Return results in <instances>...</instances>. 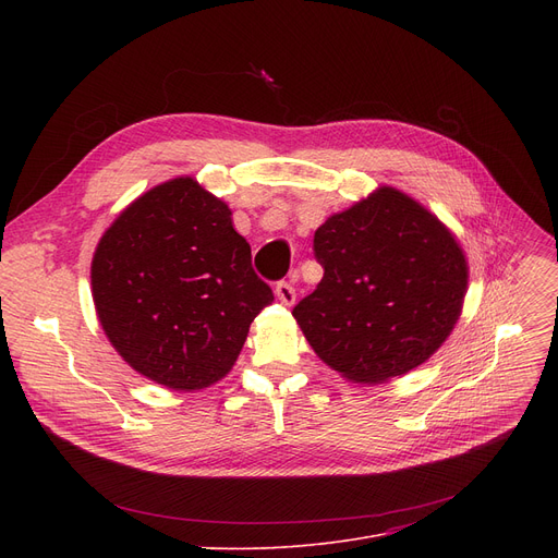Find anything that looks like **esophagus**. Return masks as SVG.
<instances>
[{
	"mask_svg": "<svg viewBox=\"0 0 558 558\" xmlns=\"http://www.w3.org/2000/svg\"><path fill=\"white\" fill-rule=\"evenodd\" d=\"M276 296L282 305H294L296 303V289L289 282H278L276 284Z\"/></svg>",
	"mask_w": 558,
	"mask_h": 558,
	"instance_id": "34e87169",
	"label": "esophagus"
}]
</instances>
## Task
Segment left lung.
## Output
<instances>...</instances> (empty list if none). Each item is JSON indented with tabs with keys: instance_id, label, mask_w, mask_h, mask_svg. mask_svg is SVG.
I'll return each mask as SVG.
<instances>
[{
	"instance_id": "1",
	"label": "left lung",
	"mask_w": 558,
	"mask_h": 558,
	"mask_svg": "<svg viewBox=\"0 0 558 558\" xmlns=\"http://www.w3.org/2000/svg\"><path fill=\"white\" fill-rule=\"evenodd\" d=\"M314 253L324 278L291 314L348 383L383 385L414 371L454 330L468 259L414 196L379 185L318 226Z\"/></svg>"
}]
</instances>
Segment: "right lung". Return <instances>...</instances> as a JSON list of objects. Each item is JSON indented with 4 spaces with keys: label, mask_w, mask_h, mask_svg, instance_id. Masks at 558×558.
<instances>
[{
    "label": "right lung",
    "mask_w": 558,
    "mask_h": 558,
    "mask_svg": "<svg viewBox=\"0 0 558 558\" xmlns=\"http://www.w3.org/2000/svg\"><path fill=\"white\" fill-rule=\"evenodd\" d=\"M90 282L120 357L187 393L230 373L253 318L274 301L228 203L194 175L151 187L117 215L95 248Z\"/></svg>",
    "instance_id": "obj_1"
}]
</instances>
